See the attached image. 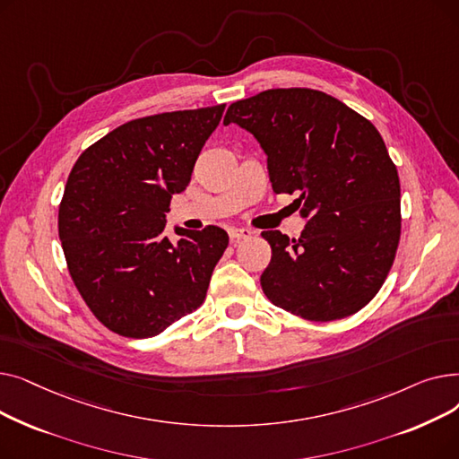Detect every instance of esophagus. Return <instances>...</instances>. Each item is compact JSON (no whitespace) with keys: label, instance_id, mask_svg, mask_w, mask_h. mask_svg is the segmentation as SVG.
I'll use <instances>...</instances> for the list:
<instances>
[{"label":"esophagus","instance_id":"34e87169","mask_svg":"<svg viewBox=\"0 0 459 459\" xmlns=\"http://www.w3.org/2000/svg\"><path fill=\"white\" fill-rule=\"evenodd\" d=\"M251 230L249 229H230L229 230V236H230V239L232 242H239V239H247V238H251Z\"/></svg>","mask_w":459,"mask_h":459}]
</instances>
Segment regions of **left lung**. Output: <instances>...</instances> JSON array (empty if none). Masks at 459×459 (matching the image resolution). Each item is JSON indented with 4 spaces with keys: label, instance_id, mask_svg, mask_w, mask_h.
Returning <instances> with one entry per match:
<instances>
[{
    "label": "left lung",
    "instance_id": "1",
    "mask_svg": "<svg viewBox=\"0 0 459 459\" xmlns=\"http://www.w3.org/2000/svg\"><path fill=\"white\" fill-rule=\"evenodd\" d=\"M251 132L275 193L298 195L299 238L264 230L272 262L262 290L279 308L331 322L367 307L400 244V178L368 118L315 89H268L229 106L223 125Z\"/></svg>",
    "mask_w": 459,
    "mask_h": 459
}]
</instances>
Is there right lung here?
Listing matches in <instances>:
<instances>
[{
  "label": "right lung",
  "mask_w": 459,
  "mask_h": 459,
  "mask_svg": "<svg viewBox=\"0 0 459 459\" xmlns=\"http://www.w3.org/2000/svg\"><path fill=\"white\" fill-rule=\"evenodd\" d=\"M225 104L130 120L76 160L59 204L68 273L94 318L128 339H149L197 310L229 234H165L173 193L187 187Z\"/></svg>",
  "instance_id": "add662e5"
}]
</instances>
